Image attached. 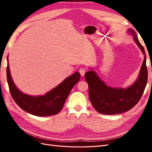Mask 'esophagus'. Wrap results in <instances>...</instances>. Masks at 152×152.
<instances>
[{"label": "esophagus", "instance_id": "obj_1", "mask_svg": "<svg viewBox=\"0 0 152 152\" xmlns=\"http://www.w3.org/2000/svg\"><path fill=\"white\" fill-rule=\"evenodd\" d=\"M86 71H87V68H85V67H80V68H79V73H80V74L81 75V76H84V74H85V73L86 72Z\"/></svg>", "mask_w": 152, "mask_h": 152}]
</instances>
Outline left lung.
I'll use <instances>...</instances> for the list:
<instances>
[{"label":"left lung","instance_id":"left-lung-1","mask_svg":"<svg viewBox=\"0 0 152 152\" xmlns=\"http://www.w3.org/2000/svg\"><path fill=\"white\" fill-rule=\"evenodd\" d=\"M144 54L140 75L137 80L127 89L113 88L107 86L93 70L85 73V80L89 86V96L92 105L99 113L116 115L129 111L139 102L144 93L147 81L148 70L143 46L140 44L134 31L129 30Z\"/></svg>","mask_w":152,"mask_h":152}]
</instances>
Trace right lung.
I'll return each mask as SVG.
<instances>
[{
  "mask_svg": "<svg viewBox=\"0 0 152 152\" xmlns=\"http://www.w3.org/2000/svg\"><path fill=\"white\" fill-rule=\"evenodd\" d=\"M6 72L9 88L14 101L24 111L39 117L54 115L60 112L73 87L80 79V73L75 72L45 95L32 96L18 89L12 80L8 64Z\"/></svg>",
  "mask_w": 152,
  "mask_h": 152,
  "instance_id": "1",
  "label": "right lung"
}]
</instances>
